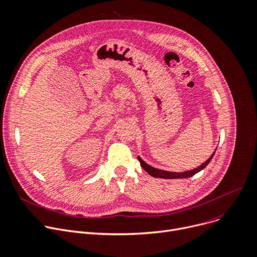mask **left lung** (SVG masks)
I'll return each instance as SVG.
<instances>
[{
  "label": "left lung",
  "mask_w": 257,
  "mask_h": 257,
  "mask_svg": "<svg viewBox=\"0 0 257 257\" xmlns=\"http://www.w3.org/2000/svg\"><path fill=\"white\" fill-rule=\"evenodd\" d=\"M215 152L212 154V156L204 162L202 163L200 166H198L197 168L195 169H192V170H188V172H184V173H170V172H165V170H161V169H157V168H154L152 167L151 165L147 164L141 157H139V160L141 162V165L142 167L146 170V172L151 175L152 177L154 178H161V179H184V178H190L192 176H194L195 174H197L198 172H200L201 169H203L204 167H206L210 161L212 160L213 156H214Z\"/></svg>",
  "instance_id": "left-lung-1"
}]
</instances>
